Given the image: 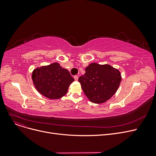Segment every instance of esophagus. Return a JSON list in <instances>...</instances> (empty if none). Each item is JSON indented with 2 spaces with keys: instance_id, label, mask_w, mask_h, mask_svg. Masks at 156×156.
<instances>
[{
  "instance_id": "34e87169",
  "label": "esophagus",
  "mask_w": 156,
  "mask_h": 156,
  "mask_svg": "<svg viewBox=\"0 0 156 156\" xmlns=\"http://www.w3.org/2000/svg\"><path fill=\"white\" fill-rule=\"evenodd\" d=\"M74 78H75V80L76 81H78V76L75 75V76H74Z\"/></svg>"
}]
</instances>
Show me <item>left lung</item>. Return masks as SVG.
<instances>
[{"instance_id":"obj_1","label":"left lung","mask_w":156,"mask_h":156,"mask_svg":"<svg viewBox=\"0 0 156 156\" xmlns=\"http://www.w3.org/2000/svg\"><path fill=\"white\" fill-rule=\"evenodd\" d=\"M121 80L120 72L108 64L92 63L78 78L83 91L93 103L101 104L115 94Z\"/></svg>"}]
</instances>
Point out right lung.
<instances>
[{"mask_svg":"<svg viewBox=\"0 0 156 156\" xmlns=\"http://www.w3.org/2000/svg\"><path fill=\"white\" fill-rule=\"evenodd\" d=\"M32 79L40 94L51 99H58L66 94L69 85L75 81L69 72L59 63L37 68Z\"/></svg>","mask_w":156,"mask_h":156,"instance_id":"obj_1","label":"right lung"}]
</instances>
